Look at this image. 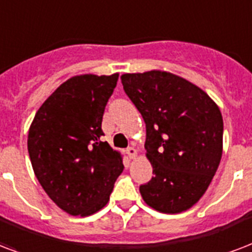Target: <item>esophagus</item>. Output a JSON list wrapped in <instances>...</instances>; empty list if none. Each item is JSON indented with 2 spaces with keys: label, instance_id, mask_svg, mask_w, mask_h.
<instances>
[{
  "label": "esophagus",
  "instance_id": "esophagus-1",
  "mask_svg": "<svg viewBox=\"0 0 252 252\" xmlns=\"http://www.w3.org/2000/svg\"><path fill=\"white\" fill-rule=\"evenodd\" d=\"M126 155L129 156V158H134V157L137 156V151L133 147H128L126 148Z\"/></svg>",
  "mask_w": 252,
  "mask_h": 252
}]
</instances>
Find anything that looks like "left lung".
Segmentation results:
<instances>
[{"label":"left lung","mask_w":252,"mask_h":252,"mask_svg":"<svg viewBox=\"0 0 252 252\" xmlns=\"http://www.w3.org/2000/svg\"><path fill=\"white\" fill-rule=\"evenodd\" d=\"M124 91L147 126L153 177L140 186L148 206L177 214L198 202L222 157L223 120L195 84L166 71L122 75Z\"/></svg>","instance_id":"obj_1"}]
</instances>
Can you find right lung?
Instances as JSON below:
<instances>
[{
  "mask_svg": "<svg viewBox=\"0 0 252 252\" xmlns=\"http://www.w3.org/2000/svg\"><path fill=\"white\" fill-rule=\"evenodd\" d=\"M119 74L72 76L46 99L34 116L28 149L35 177L54 203L87 217L107 205L122 155L101 141V120Z\"/></svg>",
  "mask_w": 252,
  "mask_h": 252,
  "instance_id": "add662e5",
  "label": "right lung"
}]
</instances>
